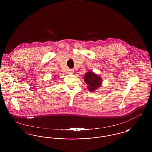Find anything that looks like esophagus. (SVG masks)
<instances>
[{
    "mask_svg": "<svg viewBox=\"0 0 152 152\" xmlns=\"http://www.w3.org/2000/svg\"><path fill=\"white\" fill-rule=\"evenodd\" d=\"M69 71H70V72L71 73L73 72V70L72 69H69Z\"/></svg>",
    "mask_w": 152,
    "mask_h": 152,
    "instance_id": "obj_1",
    "label": "esophagus"
}]
</instances>
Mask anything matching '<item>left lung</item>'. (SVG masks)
Wrapping results in <instances>:
<instances>
[{
    "mask_svg": "<svg viewBox=\"0 0 152 152\" xmlns=\"http://www.w3.org/2000/svg\"><path fill=\"white\" fill-rule=\"evenodd\" d=\"M84 81L88 86V89L92 92L100 87L102 82L100 77L91 71L86 73Z\"/></svg>",
    "mask_w": 152,
    "mask_h": 152,
    "instance_id": "obj_1",
    "label": "left lung"
}]
</instances>
